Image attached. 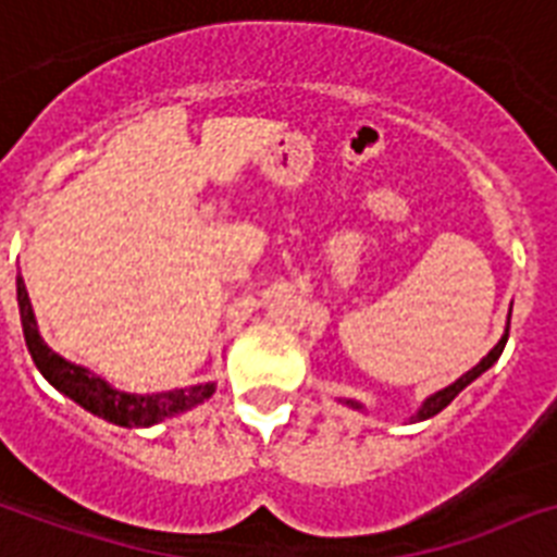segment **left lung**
<instances>
[{
    "mask_svg": "<svg viewBox=\"0 0 557 557\" xmlns=\"http://www.w3.org/2000/svg\"><path fill=\"white\" fill-rule=\"evenodd\" d=\"M506 339H508V327H506V334H503V339H499L497 346L491 348L488 357H482L480 366H473L471 372L462 374L459 381L450 383V386H444L442 392H435V395H430V398L424 400V407L418 409L416 421H424V418H430V416H438V412H442V409L447 407V404H450V400H454L456 395H459V392L465 389V386H468V383L476 381V377H480V374L485 372V369H491V366L497 363V357L503 355V348H506ZM346 404H351V407H357V409H363V407H360V404H355V400H346Z\"/></svg>",
    "mask_w": 557,
    "mask_h": 557,
    "instance_id": "8db88e82",
    "label": "left lung"
}]
</instances>
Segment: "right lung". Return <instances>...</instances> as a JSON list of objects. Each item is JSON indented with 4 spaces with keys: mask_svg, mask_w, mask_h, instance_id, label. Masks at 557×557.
Here are the masks:
<instances>
[{
    "mask_svg": "<svg viewBox=\"0 0 557 557\" xmlns=\"http://www.w3.org/2000/svg\"><path fill=\"white\" fill-rule=\"evenodd\" d=\"M16 301H20V319H23L25 346L32 351V360L42 372V377L60 389L63 395L81 404L84 409L95 412V416L107 418L119 426H150L157 421H165L168 416H176L183 409H191L194 404H202L211 398L214 383H202V386H191V389H174L159 392V395H127V392L110 389L101 377H95L81 366L69 363L60 355H54L46 343H42L37 322H34L32 301H28V290H25L23 275H16Z\"/></svg>",
    "mask_w": 557,
    "mask_h": 557,
    "instance_id": "1",
    "label": "right lung"
}]
</instances>
